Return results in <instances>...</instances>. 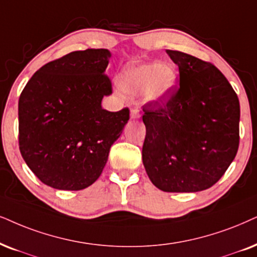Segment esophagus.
Instances as JSON below:
<instances>
[{"label":"esophagus","mask_w":257,"mask_h":257,"mask_svg":"<svg viewBox=\"0 0 257 257\" xmlns=\"http://www.w3.org/2000/svg\"><path fill=\"white\" fill-rule=\"evenodd\" d=\"M131 118L132 119L140 118V112H139V109L138 108H134V109L131 110Z\"/></svg>","instance_id":"1"}]
</instances>
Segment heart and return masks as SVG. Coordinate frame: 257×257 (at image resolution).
<instances>
[{
  "label": "heart",
  "instance_id": "heart-1",
  "mask_svg": "<svg viewBox=\"0 0 257 257\" xmlns=\"http://www.w3.org/2000/svg\"><path fill=\"white\" fill-rule=\"evenodd\" d=\"M178 72L170 63L132 64L119 74V84L125 92L141 95L153 104H164L174 92Z\"/></svg>",
  "mask_w": 257,
  "mask_h": 257
}]
</instances>
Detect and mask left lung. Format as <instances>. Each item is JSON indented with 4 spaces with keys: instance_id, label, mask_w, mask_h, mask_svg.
Returning <instances> with one entry per match:
<instances>
[{
    "instance_id": "left-lung-1",
    "label": "left lung",
    "mask_w": 257,
    "mask_h": 257,
    "mask_svg": "<svg viewBox=\"0 0 257 257\" xmlns=\"http://www.w3.org/2000/svg\"><path fill=\"white\" fill-rule=\"evenodd\" d=\"M180 86L165 105L148 103L142 162L165 192H199L215 185L236 157L239 100L224 74L198 58L166 50Z\"/></svg>"
}]
</instances>
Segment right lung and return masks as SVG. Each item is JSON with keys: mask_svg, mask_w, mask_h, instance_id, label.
Segmentation results:
<instances>
[{"mask_svg": "<svg viewBox=\"0 0 257 257\" xmlns=\"http://www.w3.org/2000/svg\"><path fill=\"white\" fill-rule=\"evenodd\" d=\"M105 48L74 51L39 69L19 99L22 158L42 183L79 191L102 174L110 147L128 123L129 110L102 108L111 95Z\"/></svg>", "mask_w": 257, "mask_h": 257, "instance_id": "right-lung-1", "label": "right lung"}]
</instances>
